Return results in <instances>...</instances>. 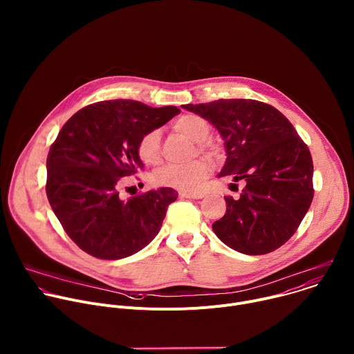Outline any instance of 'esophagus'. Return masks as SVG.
<instances>
[{
  "label": "esophagus",
  "mask_w": 354,
  "mask_h": 354,
  "mask_svg": "<svg viewBox=\"0 0 354 354\" xmlns=\"http://www.w3.org/2000/svg\"><path fill=\"white\" fill-rule=\"evenodd\" d=\"M179 196H180V197H186V198H193V200L205 197L203 193H193V192H180Z\"/></svg>",
  "instance_id": "1"
}]
</instances>
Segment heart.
<instances>
[{"mask_svg": "<svg viewBox=\"0 0 354 354\" xmlns=\"http://www.w3.org/2000/svg\"><path fill=\"white\" fill-rule=\"evenodd\" d=\"M174 130L186 136L194 142H201L200 149L212 153V148L205 144L210 137V124L197 115H183L178 118ZM138 157L147 164H156L161 154V133L154 129L141 136L137 144ZM210 174V165L205 160H194L189 164H167L153 174V182L158 186L172 187L180 192H194Z\"/></svg>", "mask_w": 354, "mask_h": 354, "instance_id": "b5f03b06", "label": "heart"}]
</instances>
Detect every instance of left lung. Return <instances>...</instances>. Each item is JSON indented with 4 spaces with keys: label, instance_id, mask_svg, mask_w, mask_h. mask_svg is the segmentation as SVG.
Returning <instances> with one entry per match:
<instances>
[{
    "label": "left lung",
    "instance_id": "obj_1",
    "mask_svg": "<svg viewBox=\"0 0 354 354\" xmlns=\"http://www.w3.org/2000/svg\"><path fill=\"white\" fill-rule=\"evenodd\" d=\"M182 108L210 122L224 140L227 160L218 178L243 185L238 198L225 197L227 212L213 224L216 235L245 255L280 248L314 197V165L306 142L281 112L259 100L218 99Z\"/></svg>",
    "mask_w": 354,
    "mask_h": 354
}]
</instances>
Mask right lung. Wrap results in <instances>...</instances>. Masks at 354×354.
<instances>
[{"label": "right lung", "mask_w": 354, "mask_h": 354, "mask_svg": "<svg viewBox=\"0 0 354 354\" xmlns=\"http://www.w3.org/2000/svg\"><path fill=\"white\" fill-rule=\"evenodd\" d=\"M179 113L176 106L115 99L82 108L60 130L46 161V193L67 235L86 254L123 259L160 232L178 192L160 187L122 200L119 186L144 168L141 136Z\"/></svg>", "instance_id": "1"}]
</instances>
